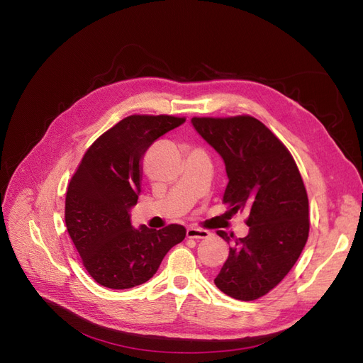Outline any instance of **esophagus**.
<instances>
[{"label":"esophagus","mask_w":363,"mask_h":363,"mask_svg":"<svg viewBox=\"0 0 363 363\" xmlns=\"http://www.w3.org/2000/svg\"><path fill=\"white\" fill-rule=\"evenodd\" d=\"M211 232L208 230H203V228H199V227H189L188 230H186V236H188L189 239H207L211 238Z\"/></svg>","instance_id":"esophagus-1"}]
</instances>
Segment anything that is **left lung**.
<instances>
[{
    "mask_svg": "<svg viewBox=\"0 0 363 363\" xmlns=\"http://www.w3.org/2000/svg\"><path fill=\"white\" fill-rule=\"evenodd\" d=\"M191 123L224 160V203L233 213L248 212L245 238L218 232L233 247L215 284L232 298L257 300L286 277L309 236V200L300 171L288 148L256 118Z\"/></svg>",
    "mask_w": 363,
    "mask_h": 363,
    "instance_id": "8db88e82",
    "label": "left lung"
}]
</instances>
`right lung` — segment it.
<instances>
[{"mask_svg": "<svg viewBox=\"0 0 363 363\" xmlns=\"http://www.w3.org/2000/svg\"><path fill=\"white\" fill-rule=\"evenodd\" d=\"M169 115H131L84 152L68 186L65 223L91 277L101 286L128 289L148 281L186 228L131 225L140 194L142 159L150 145L184 123Z\"/></svg>", "mask_w": 363, "mask_h": 363, "instance_id": "add662e5", "label": "right lung"}]
</instances>
